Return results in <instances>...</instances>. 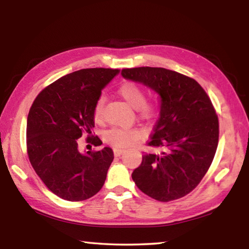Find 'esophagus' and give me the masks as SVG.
<instances>
[{
    "label": "esophagus",
    "instance_id": "esophagus-1",
    "mask_svg": "<svg viewBox=\"0 0 249 249\" xmlns=\"http://www.w3.org/2000/svg\"><path fill=\"white\" fill-rule=\"evenodd\" d=\"M114 156L115 157H120V156L124 153V150L123 149H120V148H114Z\"/></svg>",
    "mask_w": 249,
    "mask_h": 249
}]
</instances>
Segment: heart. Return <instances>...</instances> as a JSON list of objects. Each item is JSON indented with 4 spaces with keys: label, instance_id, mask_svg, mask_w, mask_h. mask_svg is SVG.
<instances>
[{
    "label": "heart",
    "instance_id": "heart-1",
    "mask_svg": "<svg viewBox=\"0 0 249 249\" xmlns=\"http://www.w3.org/2000/svg\"><path fill=\"white\" fill-rule=\"evenodd\" d=\"M119 94L133 108H136L141 117L145 120H151L157 115L158 107L155 103L145 102V91L141 86L133 82L123 83L119 88ZM104 96L101 95L95 101L93 107V119L95 123L101 124L103 122V107ZM141 138V133L135 129L112 128L107 132L104 140L115 148L128 147Z\"/></svg>",
    "mask_w": 249,
    "mask_h": 249
}]
</instances>
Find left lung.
I'll return each instance as SVG.
<instances>
[{"label":"left lung","instance_id":"1","mask_svg":"<svg viewBox=\"0 0 249 249\" xmlns=\"http://www.w3.org/2000/svg\"><path fill=\"white\" fill-rule=\"evenodd\" d=\"M123 78L142 83L160 98L159 119L149 146L132 178L142 192L160 202L180 199L209 170L218 144V119L208 94L195 79L165 68L123 69Z\"/></svg>","mask_w":249,"mask_h":249}]
</instances>
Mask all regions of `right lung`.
I'll return each mask as SVG.
<instances>
[{
  "label": "right lung",
  "mask_w": 249,
  "mask_h": 249,
  "mask_svg": "<svg viewBox=\"0 0 249 249\" xmlns=\"http://www.w3.org/2000/svg\"><path fill=\"white\" fill-rule=\"evenodd\" d=\"M119 69L90 68L66 74L37 95L27 117V153L34 170L50 191L67 201H83L103 187L114 154L79 150L78 140L93 137V107ZM92 138L91 139L90 137Z\"/></svg>",
  "instance_id": "1"
}]
</instances>
